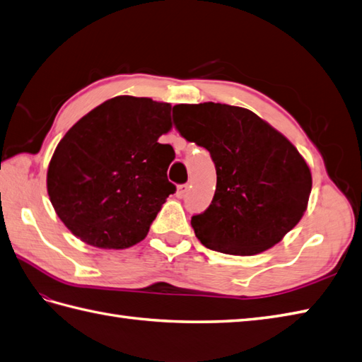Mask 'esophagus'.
Wrapping results in <instances>:
<instances>
[{"instance_id":"obj_1","label":"esophagus","mask_w":362,"mask_h":362,"mask_svg":"<svg viewBox=\"0 0 362 362\" xmlns=\"http://www.w3.org/2000/svg\"><path fill=\"white\" fill-rule=\"evenodd\" d=\"M187 189H188L187 183H182V185H177L175 196H177V197H183V196H185V193H187Z\"/></svg>"}]
</instances>
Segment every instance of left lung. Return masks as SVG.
<instances>
[{"instance_id": "8db88e82", "label": "left lung", "mask_w": 362, "mask_h": 362, "mask_svg": "<svg viewBox=\"0 0 362 362\" xmlns=\"http://www.w3.org/2000/svg\"><path fill=\"white\" fill-rule=\"evenodd\" d=\"M183 138L210 152L216 191L191 218L197 240L227 255H257L294 228L308 206L311 171L286 136L258 115L227 104L174 105Z\"/></svg>"}]
</instances>
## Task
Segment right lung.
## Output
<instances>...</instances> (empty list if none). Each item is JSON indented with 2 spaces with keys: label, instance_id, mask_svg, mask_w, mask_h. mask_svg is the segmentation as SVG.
Instances as JSON below:
<instances>
[{
  "label": "right lung",
  "instance_id": "obj_1",
  "mask_svg": "<svg viewBox=\"0 0 362 362\" xmlns=\"http://www.w3.org/2000/svg\"><path fill=\"white\" fill-rule=\"evenodd\" d=\"M171 104L115 96L88 112L54 151L46 188L57 216L81 241L127 249L143 241L166 197L174 149Z\"/></svg>",
  "mask_w": 362,
  "mask_h": 362
}]
</instances>
